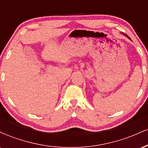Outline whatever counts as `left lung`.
I'll return each instance as SVG.
<instances>
[{"instance_id":"1","label":"left lung","mask_w":148,"mask_h":148,"mask_svg":"<svg viewBox=\"0 0 148 148\" xmlns=\"http://www.w3.org/2000/svg\"><path fill=\"white\" fill-rule=\"evenodd\" d=\"M126 36H127V37H128V36H127V35H126ZM129 38H130V37H129Z\"/></svg>"}]
</instances>
